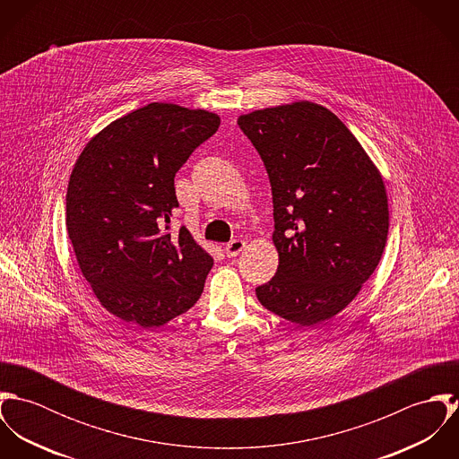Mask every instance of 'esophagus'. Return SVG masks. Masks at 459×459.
Instances as JSON below:
<instances>
[{
  "label": "esophagus",
  "mask_w": 459,
  "mask_h": 459,
  "mask_svg": "<svg viewBox=\"0 0 459 459\" xmlns=\"http://www.w3.org/2000/svg\"><path fill=\"white\" fill-rule=\"evenodd\" d=\"M244 247H246V242H244V240H231V242L224 247V255H226L228 258H237V256L242 253Z\"/></svg>",
  "instance_id": "1"
}]
</instances>
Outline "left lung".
Returning a JSON list of instances; mask_svg holds the SVG:
<instances>
[{
    "instance_id": "8db88e82",
    "label": "left lung",
    "mask_w": 459,
    "mask_h": 459,
    "mask_svg": "<svg viewBox=\"0 0 459 459\" xmlns=\"http://www.w3.org/2000/svg\"><path fill=\"white\" fill-rule=\"evenodd\" d=\"M262 157L273 203L275 275L263 307L311 327L342 311L378 266L389 233L384 180L327 108H268L238 118Z\"/></svg>"
}]
</instances>
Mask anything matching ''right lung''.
Wrapping results in <instances>:
<instances>
[{
	"label": "right lung",
	"instance_id": "add662e5",
	"mask_svg": "<svg viewBox=\"0 0 459 459\" xmlns=\"http://www.w3.org/2000/svg\"><path fill=\"white\" fill-rule=\"evenodd\" d=\"M219 126L213 113L152 102L99 132L72 169L68 238L100 304L127 324L164 325L203 293L213 260L169 222L177 171Z\"/></svg>",
	"mask_w": 459,
	"mask_h": 459
}]
</instances>
